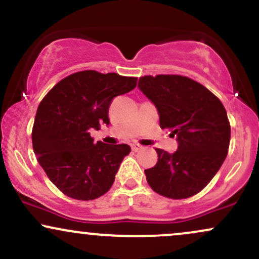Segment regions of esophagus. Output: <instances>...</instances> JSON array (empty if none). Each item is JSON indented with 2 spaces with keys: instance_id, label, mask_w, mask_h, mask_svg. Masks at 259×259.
Listing matches in <instances>:
<instances>
[{
  "instance_id": "34e87169",
  "label": "esophagus",
  "mask_w": 259,
  "mask_h": 259,
  "mask_svg": "<svg viewBox=\"0 0 259 259\" xmlns=\"http://www.w3.org/2000/svg\"><path fill=\"white\" fill-rule=\"evenodd\" d=\"M142 148V146L141 145H139V144H133L132 145V150L134 151V152H138V151H140Z\"/></svg>"
}]
</instances>
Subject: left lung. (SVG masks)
Segmentation results:
<instances>
[{"label":"left lung","instance_id":"left-lung-1","mask_svg":"<svg viewBox=\"0 0 259 259\" xmlns=\"http://www.w3.org/2000/svg\"><path fill=\"white\" fill-rule=\"evenodd\" d=\"M138 88L156 106L160 127L171 130L178 141L174 153L156 148L158 162L145 170L148 185L173 200L191 197L206 187L227 157V111L207 88L186 76H142Z\"/></svg>","mask_w":259,"mask_h":259}]
</instances>
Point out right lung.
Instances as JSON below:
<instances>
[{
  "label": "right lung",
  "mask_w": 259,
  "mask_h": 259,
  "mask_svg": "<svg viewBox=\"0 0 259 259\" xmlns=\"http://www.w3.org/2000/svg\"><path fill=\"white\" fill-rule=\"evenodd\" d=\"M136 78L96 70L74 73L56 84L37 107L32 148L56 186L75 200L105 195L115 179L129 145L95 142L92 129L109 125L108 109L115 96L132 91Z\"/></svg>",
  "instance_id": "right-lung-1"
}]
</instances>
